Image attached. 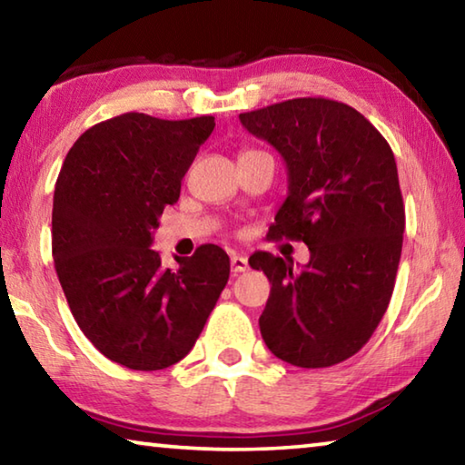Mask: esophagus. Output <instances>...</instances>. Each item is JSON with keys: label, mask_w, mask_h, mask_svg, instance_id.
Wrapping results in <instances>:
<instances>
[{"label": "esophagus", "mask_w": 465, "mask_h": 465, "mask_svg": "<svg viewBox=\"0 0 465 465\" xmlns=\"http://www.w3.org/2000/svg\"><path fill=\"white\" fill-rule=\"evenodd\" d=\"M243 271H248V258L243 256V254H232V272H243Z\"/></svg>", "instance_id": "esophagus-1"}]
</instances>
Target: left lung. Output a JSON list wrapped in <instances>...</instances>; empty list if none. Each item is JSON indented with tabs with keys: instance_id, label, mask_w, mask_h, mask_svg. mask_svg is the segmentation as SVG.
<instances>
[{
	"instance_id": "1",
	"label": "left lung",
	"mask_w": 465,
	"mask_h": 465,
	"mask_svg": "<svg viewBox=\"0 0 465 465\" xmlns=\"http://www.w3.org/2000/svg\"><path fill=\"white\" fill-rule=\"evenodd\" d=\"M240 123L287 166L269 235L310 248L302 271L269 252L250 256L272 285L261 334L295 367L341 363L371 338L396 282L406 215L391 147L355 108L326 98L285 100Z\"/></svg>"
}]
</instances>
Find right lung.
<instances>
[{
    "instance_id": "1",
    "label": "right lung",
    "mask_w": 465,
    "mask_h": 465,
    "mask_svg": "<svg viewBox=\"0 0 465 465\" xmlns=\"http://www.w3.org/2000/svg\"><path fill=\"white\" fill-rule=\"evenodd\" d=\"M213 129V116L127 113L90 127L63 162L54 269L77 326L114 363L157 371L184 359L230 279V256L213 243L176 256V271L149 248Z\"/></svg>"
}]
</instances>
